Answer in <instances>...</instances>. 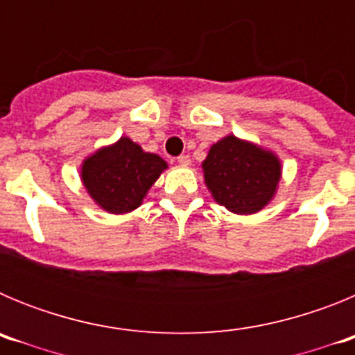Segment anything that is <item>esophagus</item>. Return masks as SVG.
Here are the masks:
<instances>
[{
  "label": "esophagus",
  "instance_id": "1",
  "mask_svg": "<svg viewBox=\"0 0 355 355\" xmlns=\"http://www.w3.org/2000/svg\"><path fill=\"white\" fill-rule=\"evenodd\" d=\"M178 163H180L181 167H188V165H190V156H187V155H181V156H178Z\"/></svg>",
  "mask_w": 355,
  "mask_h": 355
}]
</instances>
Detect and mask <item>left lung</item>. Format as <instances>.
Listing matches in <instances>:
<instances>
[{"label":"left lung","instance_id":"1","mask_svg":"<svg viewBox=\"0 0 355 355\" xmlns=\"http://www.w3.org/2000/svg\"><path fill=\"white\" fill-rule=\"evenodd\" d=\"M202 172L218 205L236 215H252L274 199L283 167L272 150L227 135L209 147Z\"/></svg>","mask_w":355,"mask_h":355}]
</instances>
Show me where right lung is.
<instances>
[{
    "label": "right lung",
    "instance_id": "add662e5",
    "mask_svg": "<svg viewBox=\"0 0 355 355\" xmlns=\"http://www.w3.org/2000/svg\"><path fill=\"white\" fill-rule=\"evenodd\" d=\"M167 162L146 153L128 137L97 149L81 163V183L90 199L112 215H124L142 205Z\"/></svg>",
    "mask_w": 355,
    "mask_h": 355
}]
</instances>
